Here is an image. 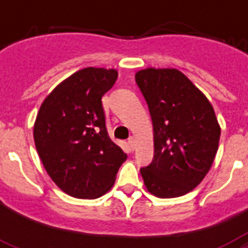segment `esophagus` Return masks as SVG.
I'll return each mask as SVG.
<instances>
[{"mask_svg": "<svg viewBox=\"0 0 248 248\" xmlns=\"http://www.w3.org/2000/svg\"><path fill=\"white\" fill-rule=\"evenodd\" d=\"M128 145L131 147V149H134L136 145V139H135V136H130L128 138Z\"/></svg>", "mask_w": 248, "mask_h": 248, "instance_id": "34e87169", "label": "esophagus"}]
</instances>
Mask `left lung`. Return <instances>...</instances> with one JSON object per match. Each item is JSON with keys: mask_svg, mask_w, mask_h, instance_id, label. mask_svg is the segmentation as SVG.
Returning <instances> with one entry per match:
<instances>
[{"mask_svg": "<svg viewBox=\"0 0 248 248\" xmlns=\"http://www.w3.org/2000/svg\"><path fill=\"white\" fill-rule=\"evenodd\" d=\"M151 113L155 155L140 173L152 194L180 197L193 190L215 159L220 126L207 97L177 69L148 68L135 75Z\"/></svg>", "mask_w": 248, "mask_h": 248, "instance_id": "left-lung-1", "label": "left lung"}]
</instances>
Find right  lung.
<instances>
[{"label": "right lung", "mask_w": 248, "mask_h": 248, "mask_svg": "<svg viewBox=\"0 0 248 248\" xmlns=\"http://www.w3.org/2000/svg\"><path fill=\"white\" fill-rule=\"evenodd\" d=\"M117 71L85 68L56 86L37 114L33 136L54 183L76 198L93 200L112 188L124 155L108 136L101 97Z\"/></svg>", "instance_id": "obj_1"}]
</instances>
